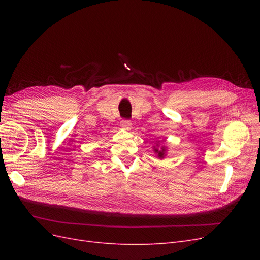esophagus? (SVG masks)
Returning <instances> with one entry per match:
<instances>
[{
    "label": "esophagus",
    "mask_w": 260,
    "mask_h": 260,
    "mask_svg": "<svg viewBox=\"0 0 260 260\" xmlns=\"http://www.w3.org/2000/svg\"><path fill=\"white\" fill-rule=\"evenodd\" d=\"M120 125H121V128L124 129V130H130L132 123H131V121H129V120H122V121L120 122Z\"/></svg>",
    "instance_id": "esophagus-1"
}]
</instances>
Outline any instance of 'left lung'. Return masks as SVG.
Masks as SVG:
<instances>
[{"instance_id": "obj_1", "label": "left lung", "mask_w": 260, "mask_h": 260, "mask_svg": "<svg viewBox=\"0 0 260 260\" xmlns=\"http://www.w3.org/2000/svg\"><path fill=\"white\" fill-rule=\"evenodd\" d=\"M153 149L158 158L160 159L165 158V156H166V153H167V147L165 145L159 146V141H156V144L153 146Z\"/></svg>"}]
</instances>
